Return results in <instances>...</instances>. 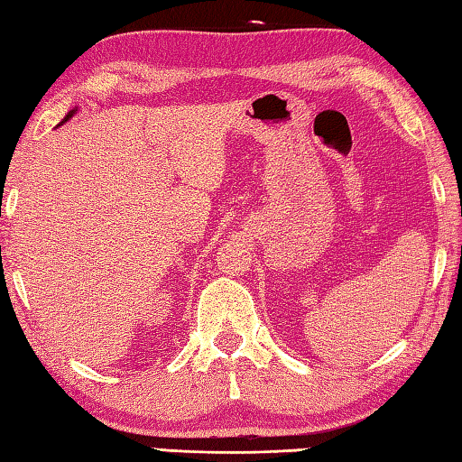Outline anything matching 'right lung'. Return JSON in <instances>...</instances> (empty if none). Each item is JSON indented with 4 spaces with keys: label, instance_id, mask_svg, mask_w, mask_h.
<instances>
[{
    "label": "right lung",
    "instance_id": "add662e5",
    "mask_svg": "<svg viewBox=\"0 0 462 462\" xmlns=\"http://www.w3.org/2000/svg\"><path fill=\"white\" fill-rule=\"evenodd\" d=\"M76 112H78V107H74V110H69V112H68V114H66V117H63V122H60V124H58V125H61V124H66V122H68V120H69V117H71V116H74V114H76Z\"/></svg>",
    "mask_w": 462,
    "mask_h": 462
}]
</instances>
